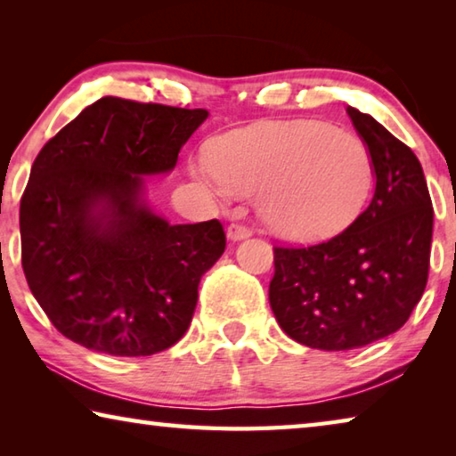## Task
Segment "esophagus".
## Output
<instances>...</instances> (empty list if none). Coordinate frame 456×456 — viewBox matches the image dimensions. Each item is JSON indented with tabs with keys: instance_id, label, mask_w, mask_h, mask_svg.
<instances>
[{
	"instance_id": "esophagus-1",
	"label": "esophagus",
	"mask_w": 456,
	"mask_h": 456,
	"mask_svg": "<svg viewBox=\"0 0 456 456\" xmlns=\"http://www.w3.org/2000/svg\"><path fill=\"white\" fill-rule=\"evenodd\" d=\"M251 237V229L245 225H239V223H231L227 227V239L231 241H243V239Z\"/></svg>"
}]
</instances>
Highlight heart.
<instances>
[{
    "label": "heart",
    "mask_w": 456,
    "mask_h": 456,
    "mask_svg": "<svg viewBox=\"0 0 456 456\" xmlns=\"http://www.w3.org/2000/svg\"><path fill=\"white\" fill-rule=\"evenodd\" d=\"M192 175L221 200L259 192L257 209L275 233L310 241L356 217L374 171L360 136L326 122H289L227 136Z\"/></svg>",
    "instance_id": "heart-1"
}]
</instances>
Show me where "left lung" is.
I'll use <instances>...</instances> for the list:
<instances>
[{"mask_svg":"<svg viewBox=\"0 0 456 456\" xmlns=\"http://www.w3.org/2000/svg\"><path fill=\"white\" fill-rule=\"evenodd\" d=\"M346 112L372 157V200L326 243L275 247L269 283L285 334L328 352L362 348L404 326L427 288L435 217L416 154L370 114Z\"/></svg>","mask_w":456,"mask_h":456,"instance_id":"obj_1","label":"left lung"}]
</instances>
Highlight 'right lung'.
I'll return each instance as SVG.
<instances>
[{
	"label": "right lung",
	"instance_id": "obj_1",
	"mask_svg": "<svg viewBox=\"0 0 456 456\" xmlns=\"http://www.w3.org/2000/svg\"><path fill=\"white\" fill-rule=\"evenodd\" d=\"M203 108L104 96L37 154L20 205L21 267L37 304L72 342L151 356L189 330L199 281L225 251L217 219L171 225L144 176L171 173Z\"/></svg>",
	"mask_w": 456,
	"mask_h": 456
}]
</instances>
